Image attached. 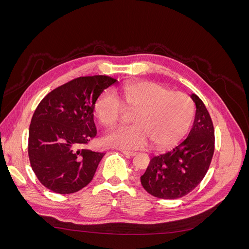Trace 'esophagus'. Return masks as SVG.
<instances>
[{"label":"esophagus","instance_id":"1","mask_svg":"<svg viewBox=\"0 0 249 249\" xmlns=\"http://www.w3.org/2000/svg\"><path fill=\"white\" fill-rule=\"evenodd\" d=\"M122 153L127 157H134L135 155H136V153L135 152H129V150H122Z\"/></svg>","mask_w":249,"mask_h":249}]
</instances>
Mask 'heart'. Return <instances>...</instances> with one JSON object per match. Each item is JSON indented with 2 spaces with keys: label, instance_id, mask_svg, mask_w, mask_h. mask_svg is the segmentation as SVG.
Returning a JSON list of instances; mask_svg holds the SVG:
<instances>
[{
  "label": "heart",
  "instance_id": "b5f03b06",
  "mask_svg": "<svg viewBox=\"0 0 249 249\" xmlns=\"http://www.w3.org/2000/svg\"><path fill=\"white\" fill-rule=\"evenodd\" d=\"M120 101L126 110H135V124L110 134L106 142L112 146L137 149L150 140L155 148L169 147L186 136L194 119V104L189 96L157 83L127 85L120 91ZM122 111V105L111 93L104 91L96 97L94 115L105 129L117 125Z\"/></svg>",
  "mask_w": 249,
  "mask_h": 249
}]
</instances>
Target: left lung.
<instances>
[{
	"instance_id": "obj_1",
	"label": "left lung",
	"mask_w": 249,
	"mask_h": 249,
	"mask_svg": "<svg viewBox=\"0 0 249 249\" xmlns=\"http://www.w3.org/2000/svg\"><path fill=\"white\" fill-rule=\"evenodd\" d=\"M191 99L196 106L192 129L188 137L169 152L154 157L140 180L153 196L177 199L190 193L210 167L215 148L213 122L197 95Z\"/></svg>"
}]
</instances>
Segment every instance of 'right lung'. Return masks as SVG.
I'll list each match as a JSON object with an SVG mask.
<instances>
[{
    "mask_svg": "<svg viewBox=\"0 0 249 249\" xmlns=\"http://www.w3.org/2000/svg\"><path fill=\"white\" fill-rule=\"evenodd\" d=\"M116 82L79 77L52 90L37 106L29 127L28 155L39 182L59 194L74 193L93 178L105 153L81 149L96 137V97Z\"/></svg>",
    "mask_w": 249,
    "mask_h": 249,
    "instance_id": "obj_1",
    "label": "right lung"
}]
</instances>
